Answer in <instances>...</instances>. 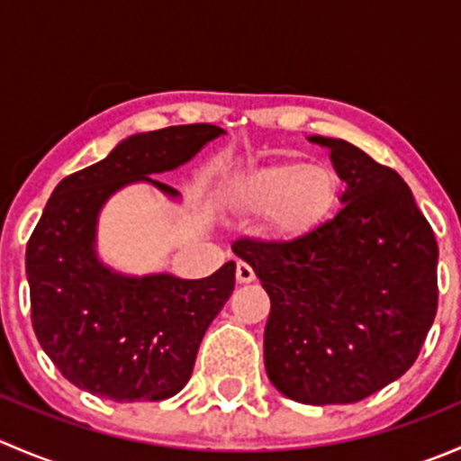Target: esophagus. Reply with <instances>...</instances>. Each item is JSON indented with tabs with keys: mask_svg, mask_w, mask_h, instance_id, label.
I'll use <instances>...</instances> for the list:
<instances>
[{
	"mask_svg": "<svg viewBox=\"0 0 461 461\" xmlns=\"http://www.w3.org/2000/svg\"><path fill=\"white\" fill-rule=\"evenodd\" d=\"M236 278H239V283H252L257 278V274H254V269L248 263L239 260L236 263Z\"/></svg>",
	"mask_w": 461,
	"mask_h": 461,
	"instance_id": "obj_1",
	"label": "esophagus"
}]
</instances>
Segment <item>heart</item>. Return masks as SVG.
I'll return each instance as SVG.
<instances>
[{
  "label": "heart",
  "mask_w": 461,
  "mask_h": 461,
  "mask_svg": "<svg viewBox=\"0 0 461 461\" xmlns=\"http://www.w3.org/2000/svg\"><path fill=\"white\" fill-rule=\"evenodd\" d=\"M339 187V176L330 167L281 162L240 178L230 194L248 212L267 213L269 227L278 234H299L332 212Z\"/></svg>",
  "instance_id": "heart-1"
}]
</instances>
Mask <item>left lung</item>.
<instances>
[{
  "instance_id": "left-lung-1",
  "label": "left lung",
  "mask_w": 461,
  "mask_h": 461,
  "mask_svg": "<svg viewBox=\"0 0 461 461\" xmlns=\"http://www.w3.org/2000/svg\"><path fill=\"white\" fill-rule=\"evenodd\" d=\"M346 183L343 207L308 234L231 245L269 296L265 370L310 406L355 403L399 379L437 312V249L397 171L355 144L310 136Z\"/></svg>"
}]
</instances>
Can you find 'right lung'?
I'll return each mask as SVG.
<instances>
[{
    "label": "right lung",
    "instance_id": "obj_1",
    "mask_svg": "<svg viewBox=\"0 0 461 461\" xmlns=\"http://www.w3.org/2000/svg\"><path fill=\"white\" fill-rule=\"evenodd\" d=\"M221 136L213 124L133 133L104 160L67 176L46 203L26 245L32 328L77 388L113 402H160L192 376L204 332L234 290L236 263L207 278L122 274L97 254V221L111 196L136 183L180 203L151 176L187 165Z\"/></svg>",
    "mask_w": 461,
    "mask_h": 461
}]
</instances>
